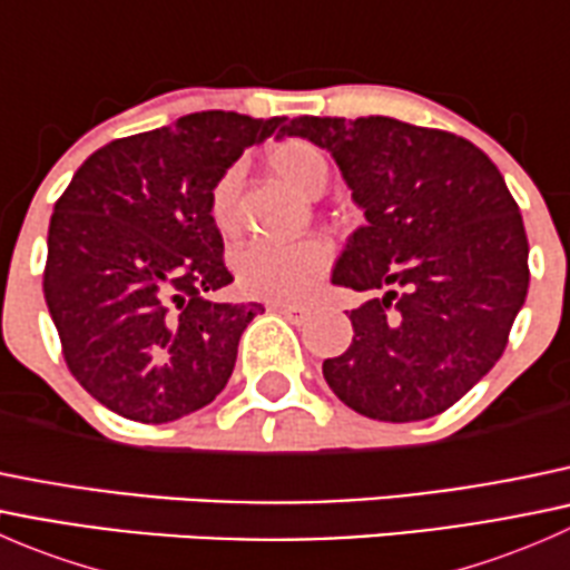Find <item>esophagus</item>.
Wrapping results in <instances>:
<instances>
[{
  "label": "esophagus",
  "mask_w": 570,
  "mask_h": 570,
  "mask_svg": "<svg viewBox=\"0 0 570 570\" xmlns=\"http://www.w3.org/2000/svg\"><path fill=\"white\" fill-rule=\"evenodd\" d=\"M269 308L278 314H284L286 320L292 322H303L308 317V308L306 306H295V303H269Z\"/></svg>",
  "instance_id": "obj_1"
}]
</instances>
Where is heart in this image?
<instances>
[{"instance_id":"1","label":"heart","mask_w":570,"mask_h":570,"mask_svg":"<svg viewBox=\"0 0 570 570\" xmlns=\"http://www.w3.org/2000/svg\"><path fill=\"white\" fill-rule=\"evenodd\" d=\"M267 168L278 181L295 189L297 195L317 198L331 181V163L325 151L303 137H286L273 142L264 154ZM237 195L239 165L223 170L209 193L212 223L223 234L237 232ZM331 245L320 237L297 239V243H248L234 253V273L239 286L250 297L262 301H303L312 295L331 267Z\"/></svg>"}]
</instances>
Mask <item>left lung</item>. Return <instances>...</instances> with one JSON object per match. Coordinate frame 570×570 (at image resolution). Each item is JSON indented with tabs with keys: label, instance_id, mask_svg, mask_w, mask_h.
Wrapping results in <instances>:
<instances>
[{
	"label": "left lung",
	"instance_id": "1",
	"mask_svg": "<svg viewBox=\"0 0 570 570\" xmlns=\"http://www.w3.org/2000/svg\"><path fill=\"white\" fill-rule=\"evenodd\" d=\"M331 151L366 223L333 284L366 292L353 344L322 364L333 394L377 422H419L491 372L530 286L519 204L485 151L452 131L370 118H292L278 137Z\"/></svg>",
	"mask_w": 570,
	"mask_h": 570
}]
</instances>
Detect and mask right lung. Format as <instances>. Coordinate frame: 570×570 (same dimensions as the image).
<instances>
[{"label":"right lung","instance_id":"1","mask_svg":"<svg viewBox=\"0 0 570 570\" xmlns=\"http://www.w3.org/2000/svg\"><path fill=\"white\" fill-rule=\"evenodd\" d=\"M281 118L193 112L90 154L57 198L43 295L71 375L101 405L163 424L226 389L258 306L234 281L209 215L217 176Z\"/></svg>","mask_w":570,"mask_h":570}]
</instances>
